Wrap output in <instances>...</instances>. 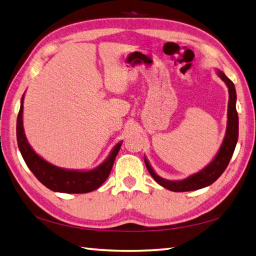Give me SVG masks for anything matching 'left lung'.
Listing matches in <instances>:
<instances>
[{"label":"left lung","mask_w":256,"mask_h":256,"mask_svg":"<svg viewBox=\"0 0 256 256\" xmlns=\"http://www.w3.org/2000/svg\"><path fill=\"white\" fill-rule=\"evenodd\" d=\"M218 75L221 77V80L226 82L228 88V94H230V99H228V129L226 134V138L223 140V144L221 146L220 150L216 154L214 160L208 164L206 169L200 171L199 174H196L194 176H189L188 179L181 180V181H169L160 178L159 176L154 174V171L151 168L149 162L144 159V164L149 174L151 176L158 182L160 186L174 192H184V191H194L198 189H202V188L208 186L212 184L213 182L216 181V179L220 176L226 166L230 162V160L233 156L234 149L238 142V112L236 107V87L231 80L226 76L224 72L218 70Z\"/></svg>","instance_id":"1"}]
</instances>
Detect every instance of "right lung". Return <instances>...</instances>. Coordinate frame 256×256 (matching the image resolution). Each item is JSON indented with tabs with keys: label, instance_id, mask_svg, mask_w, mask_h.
I'll return each mask as SVG.
<instances>
[{
	"label": "right lung",
	"instance_id": "add662e5",
	"mask_svg": "<svg viewBox=\"0 0 256 256\" xmlns=\"http://www.w3.org/2000/svg\"><path fill=\"white\" fill-rule=\"evenodd\" d=\"M23 99L24 95L20 100V108L18 114V144L25 164L33 172V174L52 191L64 192V194H87L98 189L110 174L114 161L122 147V142L114 148L105 162L94 170L72 171L57 168L36 154L26 140L23 129Z\"/></svg>",
	"mask_w": 256,
	"mask_h": 256
}]
</instances>
